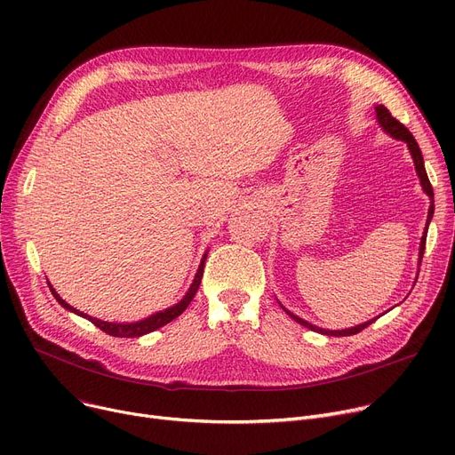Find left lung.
Wrapping results in <instances>:
<instances>
[{
	"label": "left lung",
	"mask_w": 455,
	"mask_h": 455,
	"mask_svg": "<svg viewBox=\"0 0 455 455\" xmlns=\"http://www.w3.org/2000/svg\"><path fill=\"white\" fill-rule=\"evenodd\" d=\"M376 119H378L379 127H384V131H386L387 134H391L395 140H402V141L408 143V149H410V153H411V156H413L415 170H417V175H419V179H420L422 189L426 191V196L429 197V201H432V204H429V210H427L426 230H424V234H422V237H420V251H419V266H420V259H422V254H424V249H426L427 225H429V221H432V218H434V188H432V184H429V179H427V175H426L424 158H422L420 148H419L417 140L413 138V134H411L408 129H405V127L398 122L396 117H393L391 112H389L384 105H378V107H376ZM282 309H283V312L288 314L291 319H295L299 324H302V326H306V328H309V330H314V331L324 333V336H336V338H341V336H354V333L362 331L363 328H367L369 324H372V323L376 321V319H371V321H367V323H363V324H357V326L347 328V330H324V328H319V326H315V324H312V323H307V321H304V319L293 315V314L290 312V309H285L283 306H282Z\"/></svg>",
	"instance_id": "obj_1"
}]
</instances>
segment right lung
<instances>
[{
  "label": "right lung",
  "mask_w": 455,
  "mask_h": 455,
  "mask_svg": "<svg viewBox=\"0 0 455 455\" xmlns=\"http://www.w3.org/2000/svg\"><path fill=\"white\" fill-rule=\"evenodd\" d=\"M204 259H206V252H204V256H203V259H201V266H199V269H197V273H196L194 282H191L188 293L182 297L180 302H177L175 306L167 307V309H162V312L153 314V315L148 317V319L136 321V323H107V321H101V319L90 317V315L79 312V309H76L74 306H69L66 300H62L60 295L53 290L52 283H50V290H52L53 297L57 299V302H59L62 307H66V309H69V312H74V314H77V315L88 319L90 323H93L100 330H103L105 333H108V336H114V338H140V336H143V333H149V331H153V330H156V328H162V326L167 324V323H172L173 319H177V317L184 312V309L188 307V304H189L191 300H194V297H196V293H197V290H199V285H201V278H203V271H204Z\"/></svg>",
  "instance_id": "add662e5"
}]
</instances>
